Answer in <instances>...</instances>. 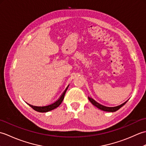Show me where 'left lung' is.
Returning <instances> with one entry per match:
<instances>
[{
  "label": "left lung",
  "instance_id": "1",
  "mask_svg": "<svg viewBox=\"0 0 146 146\" xmlns=\"http://www.w3.org/2000/svg\"><path fill=\"white\" fill-rule=\"evenodd\" d=\"M88 100H90V102H91V103L95 105V106L96 107H97L98 108H99V109H100L102 110H104V111H110V112H113V111H115L117 110H118L120 108L122 107L123 105H124L126 102H124V103L121 104L120 105H119V106H117V107H105V106H104V105H102L100 104H98V102H96L95 100H94V99L90 98V97H88Z\"/></svg>",
  "mask_w": 146,
  "mask_h": 146
}]
</instances>
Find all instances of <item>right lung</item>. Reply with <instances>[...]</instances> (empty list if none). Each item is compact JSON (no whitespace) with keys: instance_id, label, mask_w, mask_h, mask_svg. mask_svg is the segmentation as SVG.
<instances>
[{"instance_id":"1","label":"right lung","mask_w":146,"mask_h":146,"mask_svg":"<svg viewBox=\"0 0 146 146\" xmlns=\"http://www.w3.org/2000/svg\"><path fill=\"white\" fill-rule=\"evenodd\" d=\"M68 86H69V85H68L66 87V88L65 89V90L64 91L63 94H62V95H61V97L58 98V100H57L55 102H54V103H52L50 105H46V106H41V107L34 106V105H32L29 104H28V105H29L31 107L33 108L34 110L37 111H39V112H47V111L53 110V109H54V108H57L58 107L60 106V104L62 103V102H63L64 97L65 93H66L67 89L68 88Z\"/></svg>"}]
</instances>
